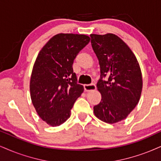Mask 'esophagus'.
Instances as JSON below:
<instances>
[{"label": "esophagus", "instance_id": "obj_1", "mask_svg": "<svg viewBox=\"0 0 161 161\" xmlns=\"http://www.w3.org/2000/svg\"><path fill=\"white\" fill-rule=\"evenodd\" d=\"M84 90L86 92H91V91H94L96 90V86L94 84H85L84 85Z\"/></svg>", "mask_w": 161, "mask_h": 161}]
</instances>
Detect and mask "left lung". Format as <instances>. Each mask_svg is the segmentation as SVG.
Segmentation results:
<instances>
[{"mask_svg":"<svg viewBox=\"0 0 161 161\" xmlns=\"http://www.w3.org/2000/svg\"><path fill=\"white\" fill-rule=\"evenodd\" d=\"M90 36L101 71L97 88L102 100L93 108L94 114L103 122L114 124L126 119L138 104L142 89L141 69L134 53L118 36ZM106 76L108 80L103 81Z\"/></svg>","mask_w":161,"mask_h":161,"instance_id":"obj_1","label":"left lung"}]
</instances>
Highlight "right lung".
Returning a JSON list of instances; mask_svg holds the SVG:
<instances>
[{"label":"right lung","instance_id":"1","mask_svg":"<svg viewBox=\"0 0 161 161\" xmlns=\"http://www.w3.org/2000/svg\"><path fill=\"white\" fill-rule=\"evenodd\" d=\"M90 41L84 34L58 33L36 59L30 80L31 98L37 114L49 125L59 126L68 119L84 92V86L77 84L72 64Z\"/></svg>","mask_w":161,"mask_h":161}]
</instances>
